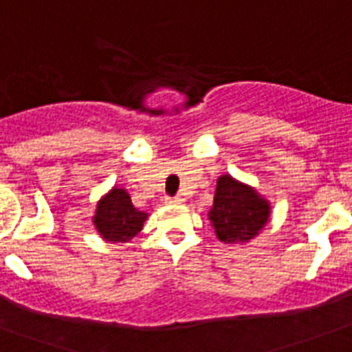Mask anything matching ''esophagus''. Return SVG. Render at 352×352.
<instances>
[{
	"label": "esophagus",
	"instance_id": "esophagus-1",
	"mask_svg": "<svg viewBox=\"0 0 352 352\" xmlns=\"http://www.w3.org/2000/svg\"><path fill=\"white\" fill-rule=\"evenodd\" d=\"M166 201H168L170 204H182V203H184V199L179 197V195H177V197H168Z\"/></svg>",
	"mask_w": 352,
	"mask_h": 352
}]
</instances>
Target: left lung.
Instances as JSON below:
<instances>
[{
  "mask_svg": "<svg viewBox=\"0 0 352 352\" xmlns=\"http://www.w3.org/2000/svg\"><path fill=\"white\" fill-rule=\"evenodd\" d=\"M270 217V204L252 186L232 175H221L215 188L214 206L208 212L215 235L226 245L254 239Z\"/></svg>",
  "mask_w": 352,
  "mask_h": 352,
  "instance_id": "obj_1",
  "label": "left lung"
}]
</instances>
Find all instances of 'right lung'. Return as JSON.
I'll use <instances>...</instances> for the list:
<instances>
[{
    "label": "right lung",
    "mask_w": 352,
    "mask_h": 352,
    "mask_svg": "<svg viewBox=\"0 0 352 352\" xmlns=\"http://www.w3.org/2000/svg\"><path fill=\"white\" fill-rule=\"evenodd\" d=\"M148 214L133 206L129 193L122 188H113L96 204L93 223L102 239L111 243H127L142 230Z\"/></svg>",
    "instance_id": "add662e5"
}]
</instances>
